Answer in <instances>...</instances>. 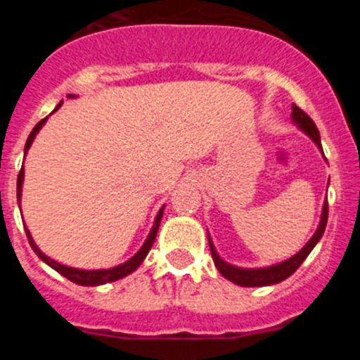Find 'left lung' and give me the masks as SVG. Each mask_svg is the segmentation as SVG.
I'll use <instances>...</instances> for the list:
<instances>
[{
	"label": "left lung",
	"mask_w": 360,
	"mask_h": 360,
	"mask_svg": "<svg viewBox=\"0 0 360 360\" xmlns=\"http://www.w3.org/2000/svg\"><path fill=\"white\" fill-rule=\"evenodd\" d=\"M292 122H294L301 131L307 133L311 141H314V144L319 148V151L323 153L319 129H317V126L314 124V120H311L303 110H299L295 104L292 106ZM326 221H328V200H324L323 203V212H321V219H319V225H317V231L314 232V236L308 240V243L304 245L303 249L299 250L297 254H294L292 257H288V259H285V262L276 263V265H270V266H262V269H243V266L231 265V263H227L225 259H221L219 254L216 252L214 243H212L211 236H209V232H207L209 247H211V254H212V259H214L216 269L219 270V274L224 276L225 279L232 281L234 285H240V287H269V285H276V283H281L287 278H290L295 270L301 266V263L307 259L308 254L314 250L317 241L323 238L324 229H326Z\"/></svg>",
	"instance_id": "1"
}]
</instances>
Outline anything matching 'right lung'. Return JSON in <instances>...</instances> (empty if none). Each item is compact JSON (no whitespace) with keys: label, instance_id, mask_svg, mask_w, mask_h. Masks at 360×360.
Listing matches in <instances>:
<instances>
[{"label":"right lung","instance_id":"right-lung-1","mask_svg":"<svg viewBox=\"0 0 360 360\" xmlns=\"http://www.w3.org/2000/svg\"><path fill=\"white\" fill-rule=\"evenodd\" d=\"M68 98H75V95L70 94ZM63 101L59 104H57V108L53 111H57L59 108H61ZM52 111V113H53ZM49 119V117H46ZM46 119H43L41 122L36 124V128L32 129V133L28 135L27 139V144H25V155L28 153V149H30L32 142H34V139H36V135L39 133V129L43 128L44 122H46ZM23 180H25V169L21 167V171H19V176H18V203H21V193H23ZM162 214H164V207L158 211L157 218H155V224H153L151 231H149L148 238H146L144 245H142L141 249H139V252L135 254V256H131L128 259V262L120 263V265L117 266H111V269H97V270H84V269H73V266H66L63 265V263H57L56 259H52V257H49L46 254L43 252V250L39 249L36 245V241H34V238H32L30 231L27 229V225H25V232H27V238H28V243H30V247L34 249V252L39 256L41 262H44L49 266H52L53 270H57L59 274L65 276L66 279H70L72 283H77V285H82V287H98V285H106V283H113V281H119V279L126 278V276H129L131 272H135L139 266L142 265V262L146 259V256H148V252L151 250L153 243H155V238H157V232H158V227H160V219H162Z\"/></svg>","mask_w":360,"mask_h":360}]
</instances>
